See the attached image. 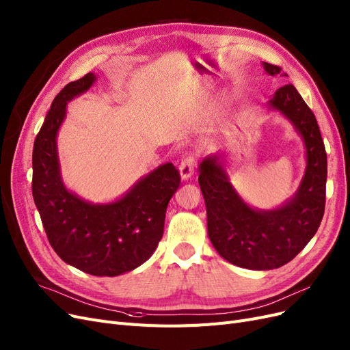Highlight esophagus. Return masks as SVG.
Wrapping results in <instances>:
<instances>
[{"label":"esophagus","mask_w":350,"mask_h":350,"mask_svg":"<svg viewBox=\"0 0 350 350\" xmlns=\"http://www.w3.org/2000/svg\"><path fill=\"white\" fill-rule=\"evenodd\" d=\"M195 163L196 159L193 157V155H187V157L182 160V163L178 165V172L182 180H189L193 176V173H195Z\"/></svg>","instance_id":"esophagus-1"}]
</instances>
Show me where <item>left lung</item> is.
<instances>
[{
  "label": "left lung",
  "mask_w": 350,
  "mask_h": 350,
  "mask_svg": "<svg viewBox=\"0 0 350 350\" xmlns=\"http://www.w3.org/2000/svg\"><path fill=\"white\" fill-rule=\"evenodd\" d=\"M262 66L271 76L288 77L275 64ZM267 107L286 116L306 147V172L291 199L271 211L255 209L232 186L225 154L209 155L199 165L212 245L228 262L256 271L290 262L314 237L326 203L327 155L314 113L291 83L277 89Z\"/></svg>",
  "instance_id": "8db88e82"
}]
</instances>
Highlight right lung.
Segmentation results:
<instances>
[{
  "label": "right lung",
  "mask_w": 350,
  "mask_h": 350,
  "mask_svg": "<svg viewBox=\"0 0 350 350\" xmlns=\"http://www.w3.org/2000/svg\"><path fill=\"white\" fill-rule=\"evenodd\" d=\"M95 81L90 72L68 83L51 102L34 141L31 190L49 242L62 260L90 275L116 277L144 264L157 248L180 174L172 163L161 164L111 203H90L68 190L56 138L68 102Z\"/></svg>",
  "instance_id": "add662e5"
}]
</instances>
